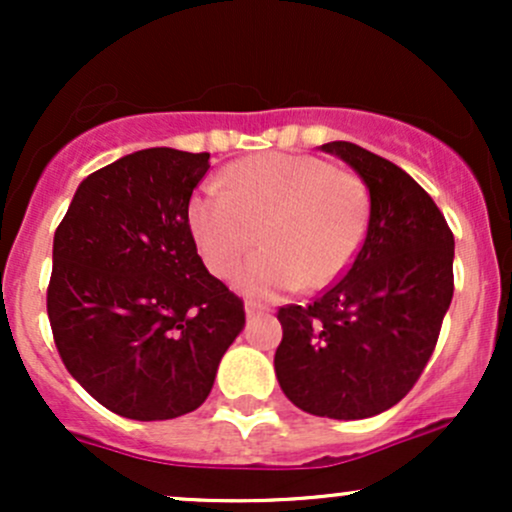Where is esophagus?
I'll return each instance as SVG.
<instances>
[{"mask_svg": "<svg viewBox=\"0 0 512 512\" xmlns=\"http://www.w3.org/2000/svg\"><path fill=\"white\" fill-rule=\"evenodd\" d=\"M262 310H264L262 305H257V303H252V301L245 303V315H248V317H255V315H260Z\"/></svg>", "mask_w": 512, "mask_h": 512, "instance_id": "34e87169", "label": "esophagus"}]
</instances>
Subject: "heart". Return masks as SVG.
<instances>
[{"label":"heart","mask_w":512,"mask_h":512,"mask_svg":"<svg viewBox=\"0 0 512 512\" xmlns=\"http://www.w3.org/2000/svg\"><path fill=\"white\" fill-rule=\"evenodd\" d=\"M221 187L190 202V228L211 274L236 272L248 252L267 250L240 269L250 296L334 284L361 250L368 192L361 178L317 156L257 154L223 170Z\"/></svg>","instance_id":"obj_1"}]
</instances>
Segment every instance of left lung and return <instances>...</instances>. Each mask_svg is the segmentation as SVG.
Listing matches in <instances>:
<instances>
[{"mask_svg":"<svg viewBox=\"0 0 512 512\" xmlns=\"http://www.w3.org/2000/svg\"><path fill=\"white\" fill-rule=\"evenodd\" d=\"M322 151L366 182V238L313 303L279 308L276 380L308 414L368 419L407 395L436 349L455 291V238L424 187L392 161L351 142Z\"/></svg>","mask_w":512,"mask_h":512,"instance_id":"8db88e82","label":"left lung"}]
</instances>
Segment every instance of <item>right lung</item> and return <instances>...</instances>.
I'll return each instance as SVG.
<instances>
[{"label":"right lung","mask_w":512,"mask_h":512,"mask_svg":"<svg viewBox=\"0 0 512 512\" xmlns=\"http://www.w3.org/2000/svg\"><path fill=\"white\" fill-rule=\"evenodd\" d=\"M209 154L134 151L81 182L52 243L48 317L72 378L137 421L190 414L245 327L243 301L207 272L190 197Z\"/></svg>","instance_id":"obj_1"}]
</instances>
